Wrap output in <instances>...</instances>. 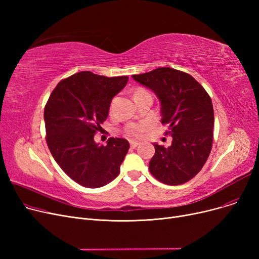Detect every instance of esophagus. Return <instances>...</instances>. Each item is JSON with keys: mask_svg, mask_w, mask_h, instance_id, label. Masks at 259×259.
I'll return each instance as SVG.
<instances>
[{"mask_svg": "<svg viewBox=\"0 0 259 259\" xmlns=\"http://www.w3.org/2000/svg\"><path fill=\"white\" fill-rule=\"evenodd\" d=\"M139 145H140V142H138V141H130V146L132 148H137Z\"/></svg>", "mask_w": 259, "mask_h": 259, "instance_id": "34e87169", "label": "esophagus"}]
</instances>
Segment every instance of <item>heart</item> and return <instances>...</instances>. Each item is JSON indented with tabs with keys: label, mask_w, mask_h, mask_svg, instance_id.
Listing matches in <instances>:
<instances>
[{
	"label": "heart",
	"mask_w": 259,
	"mask_h": 259,
	"mask_svg": "<svg viewBox=\"0 0 259 259\" xmlns=\"http://www.w3.org/2000/svg\"><path fill=\"white\" fill-rule=\"evenodd\" d=\"M145 93H149V92L144 88H138L134 92V98ZM150 128H151L150 122L141 121V122H137V124H130L126 126L125 133L128 135V137H142V135L146 133Z\"/></svg>",
	"instance_id": "b5f03b06"
}]
</instances>
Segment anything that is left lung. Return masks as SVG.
Segmentation results:
<instances>
[{"label":"left lung","instance_id":"left-lung-1","mask_svg":"<svg viewBox=\"0 0 259 259\" xmlns=\"http://www.w3.org/2000/svg\"><path fill=\"white\" fill-rule=\"evenodd\" d=\"M140 84L151 89L160 102L161 124L172 144H154L155 153L149 170L162 184L178 186L189 182L201 170L213 144L214 111L211 98L190 74L169 67L134 74Z\"/></svg>","mask_w":259,"mask_h":259}]
</instances>
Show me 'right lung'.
Instances as JSON below:
<instances>
[{
	"label": "right lung",
	"instance_id": "obj_1",
	"mask_svg": "<svg viewBox=\"0 0 259 259\" xmlns=\"http://www.w3.org/2000/svg\"><path fill=\"white\" fill-rule=\"evenodd\" d=\"M128 79L81 71L62 79L50 94L44 110L46 142L54 160L80 186L103 187L120 171L130 147L128 141L111 138L106 146H100L94 134Z\"/></svg>",
	"mask_w": 259,
	"mask_h": 259
}]
</instances>
